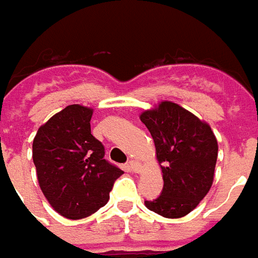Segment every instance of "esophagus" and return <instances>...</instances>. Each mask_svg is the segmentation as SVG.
I'll list each match as a JSON object with an SVG mask.
<instances>
[{
  "instance_id": "esophagus-1",
  "label": "esophagus",
  "mask_w": 258,
  "mask_h": 258,
  "mask_svg": "<svg viewBox=\"0 0 258 258\" xmlns=\"http://www.w3.org/2000/svg\"><path fill=\"white\" fill-rule=\"evenodd\" d=\"M129 168H131V171H132V172L139 173L140 171H142L143 165H142L139 161H129Z\"/></svg>"
}]
</instances>
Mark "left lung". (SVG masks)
<instances>
[{
	"label": "left lung",
	"mask_w": 258,
	"mask_h": 258,
	"mask_svg": "<svg viewBox=\"0 0 258 258\" xmlns=\"http://www.w3.org/2000/svg\"><path fill=\"white\" fill-rule=\"evenodd\" d=\"M153 136L161 167V196L144 202L164 218H182L193 211L211 189L218 142L211 126L172 101H161L140 114Z\"/></svg>",
	"instance_id": "1"
}]
</instances>
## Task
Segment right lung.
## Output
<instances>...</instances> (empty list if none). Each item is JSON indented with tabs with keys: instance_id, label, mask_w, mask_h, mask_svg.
I'll return each instance as SVG.
<instances>
[{
	"instance_id": "right-lung-1",
	"label": "right lung",
	"mask_w": 258,
	"mask_h": 258,
	"mask_svg": "<svg viewBox=\"0 0 258 258\" xmlns=\"http://www.w3.org/2000/svg\"><path fill=\"white\" fill-rule=\"evenodd\" d=\"M93 108L72 104L38 127L33 162L43 195L69 220L86 218L104 207L123 173L104 160V146L90 129Z\"/></svg>"
}]
</instances>
